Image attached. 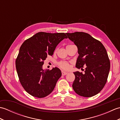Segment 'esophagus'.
<instances>
[{"instance_id": "34e87169", "label": "esophagus", "mask_w": 120, "mask_h": 120, "mask_svg": "<svg viewBox=\"0 0 120 120\" xmlns=\"http://www.w3.org/2000/svg\"><path fill=\"white\" fill-rule=\"evenodd\" d=\"M68 74V73L67 72H63V71H62V75L63 76H64Z\"/></svg>"}]
</instances>
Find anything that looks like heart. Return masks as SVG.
Instances as JSON below:
<instances>
[{
	"label": "heart",
	"instance_id": "1",
	"mask_svg": "<svg viewBox=\"0 0 120 120\" xmlns=\"http://www.w3.org/2000/svg\"><path fill=\"white\" fill-rule=\"evenodd\" d=\"M68 46H70V45H68ZM58 65L61 68H62V69L65 71L68 70L71 68V66L69 63L66 61H63L59 62L58 63Z\"/></svg>",
	"mask_w": 120,
	"mask_h": 120
}]
</instances>
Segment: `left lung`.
Masks as SVG:
<instances>
[{
  "mask_svg": "<svg viewBox=\"0 0 120 120\" xmlns=\"http://www.w3.org/2000/svg\"><path fill=\"white\" fill-rule=\"evenodd\" d=\"M68 39L77 46L79 56L76 67L85 74L74 72L75 79L73 88L79 95L90 98L102 90L107 81L110 68V60L105 47L98 40L87 33H67Z\"/></svg>",
  "mask_w": 120,
  "mask_h": 120,
  "instance_id": "left-lung-1",
  "label": "left lung"
}]
</instances>
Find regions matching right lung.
I'll return each mask as SVG.
<instances>
[{
    "mask_svg": "<svg viewBox=\"0 0 120 120\" xmlns=\"http://www.w3.org/2000/svg\"><path fill=\"white\" fill-rule=\"evenodd\" d=\"M67 38L64 33L40 32L22 43L15 64L20 82L28 93L43 98L52 92L61 72L56 67L44 70L42 66L47 56H52L59 43Z\"/></svg>",
    "mask_w": 120,
    "mask_h": 120,
    "instance_id": "1",
    "label": "right lung"
}]
</instances>
